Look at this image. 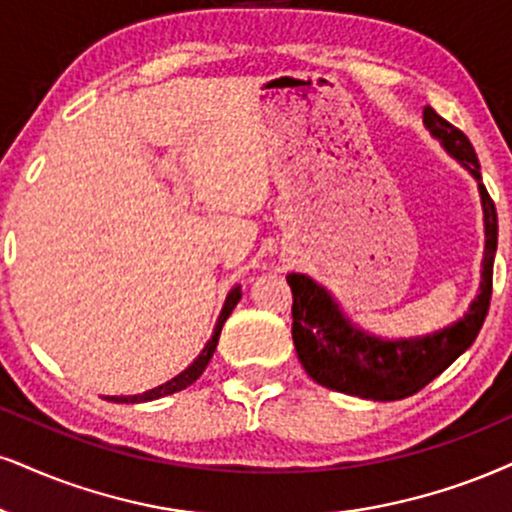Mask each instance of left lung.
Returning a JSON list of instances; mask_svg holds the SVG:
<instances>
[{"mask_svg":"<svg viewBox=\"0 0 512 512\" xmlns=\"http://www.w3.org/2000/svg\"><path fill=\"white\" fill-rule=\"evenodd\" d=\"M425 123L453 159L463 163L479 180V161L468 135L444 121L432 106H425ZM479 194H482L484 225H487L482 289L465 318L446 330L418 339H401V342L375 339L353 327L332 296L315 285L311 277L299 273L287 275L294 296L292 339L296 356L315 382L361 399H406L427 387L460 353L470 349L489 313L498 242L496 204L482 182H479Z\"/></svg>","mask_w":512,"mask_h":512,"instance_id":"obj_1","label":"left lung"}]
</instances>
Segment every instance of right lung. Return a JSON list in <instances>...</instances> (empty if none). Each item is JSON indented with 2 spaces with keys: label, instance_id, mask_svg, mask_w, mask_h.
Listing matches in <instances>:
<instances>
[{
  "label": "right lung",
  "instance_id": "add662e5",
  "mask_svg": "<svg viewBox=\"0 0 512 512\" xmlns=\"http://www.w3.org/2000/svg\"><path fill=\"white\" fill-rule=\"evenodd\" d=\"M239 299H242V294H239V287H235V289H232L230 294H227L225 306H223V311H220V318H218V323H216V330H213V337L208 339V344L204 346V351L199 353L197 361H194L192 365H189L187 370H182L178 377H173V380H168L166 384H161V387L144 391V394H135V396H109V401H116V403H142V401H154V399H161V396L175 394V391L185 389V387H189V384H192L194 380H199V375H201V372L206 370L208 361H211L213 351H216V346H218V337H220V330H223L225 320L230 318L232 308L237 306V301H239Z\"/></svg>",
  "mask_w": 512,
  "mask_h": 512
}]
</instances>
